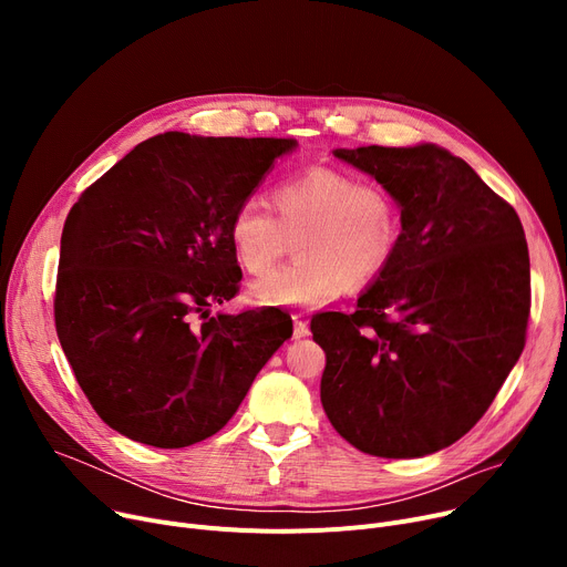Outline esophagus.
<instances>
[{
    "label": "esophagus",
    "mask_w": 567,
    "mask_h": 567,
    "mask_svg": "<svg viewBox=\"0 0 567 567\" xmlns=\"http://www.w3.org/2000/svg\"><path fill=\"white\" fill-rule=\"evenodd\" d=\"M293 338L301 340V338H308L310 336V326L308 321L301 317V315H293Z\"/></svg>",
    "instance_id": "esophagus-1"
}]
</instances>
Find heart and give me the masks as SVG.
I'll return each instance as SVG.
<instances>
[{"label": "heart", "mask_w": 567, "mask_h": 567, "mask_svg": "<svg viewBox=\"0 0 567 567\" xmlns=\"http://www.w3.org/2000/svg\"><path fill=\"white\" fill-rule=\"evenodd\" d=\"M278 218L259 199H244L229 218V244L244 271L264 276L298 236L296 257L252 285L261 306L319 308L349 287L379 278L400 241V208L377 184H359L336 167H312L274 190Z\"/></svg>", "instance_id": "b5f03b06"}]
</instances>
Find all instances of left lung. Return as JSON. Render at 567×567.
<instances>
[{"label":"left lung","instance_id":"8db88e82","mask_svg":"<svg viewBox=\"0 0 567 567\" xmlns=\"http://www.w3.org/2000/svg\"><path fill=\"white\" fill-rule=\"evenodd\" d=\"M400 206L393 259L355 312L310 321L326 353L321 404L368 455L449 449L519 361L530 312L524 227L475 169L436 144L336 148Z\"/></svg>","mask_w":567,"mask_h":567}]
</instances>
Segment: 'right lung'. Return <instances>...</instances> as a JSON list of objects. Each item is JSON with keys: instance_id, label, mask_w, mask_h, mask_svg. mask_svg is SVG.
I'll use <instances>...</instances> for the list:
<instances>
[{"instance_id": "1", "label": "right lung", "mask_w": 567, "mask_h": 567, "mask_svg": "<svg viewBox=\"0 0 567 567\" xmlns=\"http://www.w3.org/2000/svg\"><path fill=\"white\" fill-rule=\"evenodd\" d=\"M296 140L140 142L73 204L54 291L59 342L118 434L186 449L227 425L291 338L280 310L216 315L238 291L229 218Z\"/></svg>"}]
</instances>
